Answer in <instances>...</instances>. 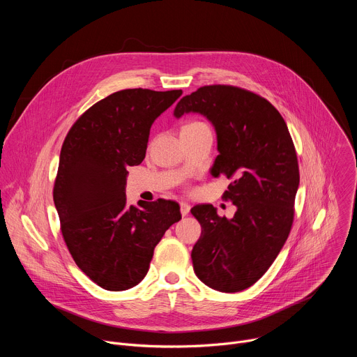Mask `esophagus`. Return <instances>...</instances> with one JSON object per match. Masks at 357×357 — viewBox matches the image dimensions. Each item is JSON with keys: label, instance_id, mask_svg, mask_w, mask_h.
<instances>
[{"label": "esophagus", "instance_id": "esophagus-1", "mask_svg": "<svg viewBox=\"0 0 357 357\" xmlns=\"http://www.w3.org/2000/svg\"><path fill=\"white\" fill-rule=\"evenodd\" d=\"M179 206H181V213H182V216H188V215H189V211H190V205H189V203L181 202Z\"/></svg>", "mask_w": 357, "mask_h": 357}]
</instances>
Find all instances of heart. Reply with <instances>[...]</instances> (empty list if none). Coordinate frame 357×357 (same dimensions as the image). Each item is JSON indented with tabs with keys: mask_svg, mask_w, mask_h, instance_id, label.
Returning <instances> with one entry per match:
<instances>
[{
	"mask_svg": "<svg viewBox=\"0 0 357 357\" xmlns=\"http://www.w3.org/2000/svg\"><path fill=\"white\" fill-rule=\"evenodd\" d=\"M197 127H205V124L203 123H197V121H193V123H189L186 124L182 130H189V128H197Z\"/></svg>",
	"mask_w": 357,
	"mask_h": 357,
	"instance_id": "obj_1",
	"label": "heart"
}]
</instances>
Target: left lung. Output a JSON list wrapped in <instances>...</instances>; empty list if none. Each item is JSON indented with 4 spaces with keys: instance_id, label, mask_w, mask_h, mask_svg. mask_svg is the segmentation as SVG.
I'll return each mask as SVG.
<instances>
[{
    "instance_id": "8db88e82",
    "label": "left lung",
    "mask_w": 357,
    "mask_h": 357,
    "mask_svg": "<svg viewBox=\"0 0 357 357\" xmlns=\"http://www.w3.org/2000/svg\"><path fill=\"white\" fill-rule=\"evenodd\" d=\"M186 113L213 124L219 155L212 172L231 179L223 197L237 208L231 219L212 205L192 208L202 226L193 270L213 289L238 292L264 275L291 231L299 185L295 146L270 101L240 87L203 86L179 100L174 116Z\"/></svg>"
}]
</instances>
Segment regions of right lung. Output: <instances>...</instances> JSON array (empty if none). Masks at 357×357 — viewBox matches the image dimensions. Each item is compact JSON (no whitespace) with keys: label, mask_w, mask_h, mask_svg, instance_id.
<instances>
[{"label":"right lung","mask_w":357,"mask_h":357,"mask_svg":"<svg viewBox=\"0 0 357 357\" xmlns=\"http://www.w3.org/2000/svg\"><path fill=\"white\" fill-rule=\"evenodd\" d=\"M182 90L126 89L97 101L69 130L54 202L77 267L98 287L124 291L146 275L154 248L181 220L174 200L128 206L127 167L142 162L149 130Z\"/></svg>","instance_id":"right-lung-1"}]
</instances>
